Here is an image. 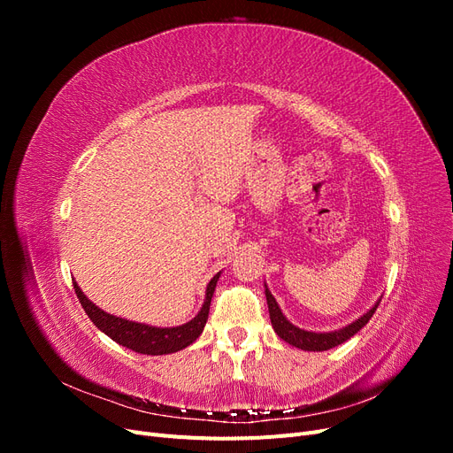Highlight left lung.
Wrapping results in <instances>:
<instances>
[{
    "label": "left lung",
    "instance_id": "8db88e82",
    "mask_svg": "<svg viewBox=\"0 0 453 453\" xmlns=\"http://www.w3.org/2000/svg\"><path fill=\"white\" fill-rule=\"evenodd\" d=\"M265 295H266V303H268V311H270V321L273 331L276 334L285 340L287 344H291L298 349H304V351H326L331 348H336L340 344H344L346 340H349L353 334H357L361 328L370 321L372 318L376 308L380 306V300L378 303L370 308L366 313H363L359 319H355L353 323L346 325L338 328V331H331V333H311V331H304V328H298L295 326L289 319L285 318L283 311L280 310L276 298L272 296L270 289L265 283Z\"/></svg>",
    "mask_w": 453,
    "mask_h": 453
}]
</instances>
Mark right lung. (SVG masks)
Segmentation results:
<instances>
[{"label":"right lung","instance_id":"right-lung-1","mask_svg":"<svg viewBox=\"0 0 453 453\" xmlns=\"http://www.w3.org/2000/svg\"><path fill=\"white\" fill-rule=\"evenodd\" d=\"M221 272L215 273L213 280L208 283V289H205V300L200 308V311L195 315L193 319L180 326H150L145 323H135L117 318V315L107 313L100 310L94 303L87 298V295L81 291L77 281H73V289L77 293V298L81 306L85 308L90 321L100 328L104 334H107L117 344L125 346L135 353L143 355H168L175 353L187 346L193 344V342L202 334L205 321H208L210 315V304L211 296L215 293V285L219 281Z\"/></svg>","mask_w":453,"mask_h":453}]
</instances>
